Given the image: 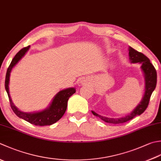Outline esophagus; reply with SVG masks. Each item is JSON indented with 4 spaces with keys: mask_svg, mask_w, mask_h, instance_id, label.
I'll use <instances>...</instances> for the list:
<instances>
[{
    "mask_svg": "<svg viewBox=\"0 0 161 161\" xmlns=\"http://www.w3.org/2000/svg\"><path fill=\"white\" fill-rule=\"evenodd\" d=\"M86 83H87V81H86V80H81V82H80V84H81V85H84V84H86Z\"/></svg>",
    "mask_w": 161,
    "mask_h": 161,
    "instance_id": "34e87169",
    "label": "esophagus"
}]
</instances>
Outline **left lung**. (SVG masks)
<instances>
[{
    "label": "left lung",
    "mask_w": 161,
    "mask_h": 161,
    "mask_svg": "<svg viewBox=\"0 0 161 161\" xmlns=\"http://www.w3.org/2000/svg\"><path fill=\"white\" fill-rule=\"evenodd\" d=\"M129 58L130 61L133 64L139 63L141 64V69L143 71L144 75V80H145V92L143 96V98L142 101L139 103L136 108L130 114H128L124 117L113 119V118H108L105 116H100L97 114L95 112L92 111L93 114L96 116H97L100 119H101L103 121L109 124H122V123L126 122L129 120L133 119L135 116L140 115L145 111L149 105L150 97L153 91L155 89L156 86L157 82V73L155 68L151 64L150 60L143 53L139 52L135 50L131 47H129Z\"/></svg>",
    "instance_id": "8db88e82"
}]
</instances>
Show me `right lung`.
I'll use <instances>...</instances> for the list:
<instances>
[{"mask_svg": "<svg viewBox=\"0 0 161 161\" xmlns=\"http://www.w3.org/2000/svg\"><path fill=\"white\" fill-rule=\"evenodd\" d=\"M29 48L30 46H28L21 49L14 56L13 59H12L11 64H9L8 68L7 73H6L5 81V90L8 93L11 108L18 117L23 119L25 121L29 122L30 124H33L35 125H40V126L49 125L54 124L56 121H58L64 116L66 111V108H67L68 100L69 97L72 95H73L76 90H75V88H68V89L59 91L54 96V97H53L50 105L45 109L42 110V111L33 113H26L21 112L19 109L16 108L15 105H14L12 101L11 97L9 93V75H10V72L12 68L25 55V53L29 49Z\"/></svg>", "mask_w": 161, "mask_h": 161, "instance_id": "right-lung-1", "label": "right lung"}]
</instances>
